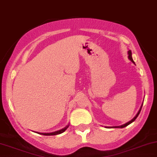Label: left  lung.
<instances>
[{
  "label": "left lung",
  "instance_id": "8db88e82",
  "mask_svg": "<svg viewBox=\"0 0 157 157\" xmlns=\"http://www.w3.org/2000/svg\"><path fill=\"white\" fill-rule=\"evenodd\" d=\"M128 58L129 59L131 60V62H133V64H135V62H134V61H133V58H132V53H131V50H129V51H128ZM144 103V102H143ZM143 103H142V104H141V107H140V108H139V111H138V113H136V115L135 116V117H133V118H132L131 119V121H129L128 122H127V123H126V124H123V125H121V126H112V127H108V128H124V127H126V126H128V125H129V124H131V123H133V121H134L136 119V118L138 117V116H139V113H140V112H141V108H142V105H143Z\"/></svg>",
  "mask_w": 157,
  "mask_h": 157
}]
</instances>
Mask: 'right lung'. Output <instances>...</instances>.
I'll use <instances>...</instances> for the list:
<instances>
[{
    "label": "right lung",
    "instance_id": "add662e5",
    "mask_svg": "<svg viewBox=\"0 0 157 157\" xmlns=\"http://www.w3.org/2000/svg\"><path fill=\"white\" fill-rule=\"evenodd\" d=\"M69 126H70V124H68L67 126H66L64 128L60 129L59 131H54V132H52V133H39V132H36L39 133V134H41V135H44V136H53V135H57V134H60V133L64 132L67 130V128H68Z\"/></svg>",
    "mask_w": 157,
    "mask_h": 157
}]
</instances>
